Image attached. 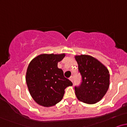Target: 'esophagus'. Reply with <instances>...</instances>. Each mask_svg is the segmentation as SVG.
<instances>
[{
	"instance_id": "obj_1",
	"label": "esophagus",
	"mask_w": 127,
	"mask_h": 127,
	"mask_svg": "<svg viewBox=\"0 0 127 127\" xmlns=\"http://www.w3.org/2000/svg\"><path fill=\"white\" fill-rule=\"evenodd\" d=\"M69 79H70V81H72V82H73V76H70L69 78Z\"/></svg>"
}]
</instances>
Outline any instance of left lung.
<instances>
[{
  "label": "left lung",
  "mask_w": 127,
  "mask_h": 127,
  "mask_svg": "<svg viewBox=\"0 0 127 127\" xmlns=\"http://www.w3.org/2000/svg\"><path fill=\"white\" fill-rule=\"evenodd\" d=\"M82 82L75 87V94L79 101L95 104L101 100L108 90L110 75L108 69L101 62L88 55H76Z\"/></svg>",
  "instance_id": "1"
}]
</instances>
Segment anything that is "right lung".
Returning a JSON list of instances; mask_svg holds the SVG:
<instances>
[{
    "mask_svg": "<svg viewBox=\"0 0 127 127\" xmlns=\"http://www.w3.org/2000/svg\"><path fill=\"white\" fill-rule=\"evenodd\" d=\"M64 57L65 54H43L29 63L26 83L32 98L39 105L47 107L55 105L62 100L65 89L73 85L57 66Z\"/></svg>",
    "mask_w": 127,
    "mask_h": 127,
    "instance_id": "1",
    "label": "right lung"
}]
</instances>
